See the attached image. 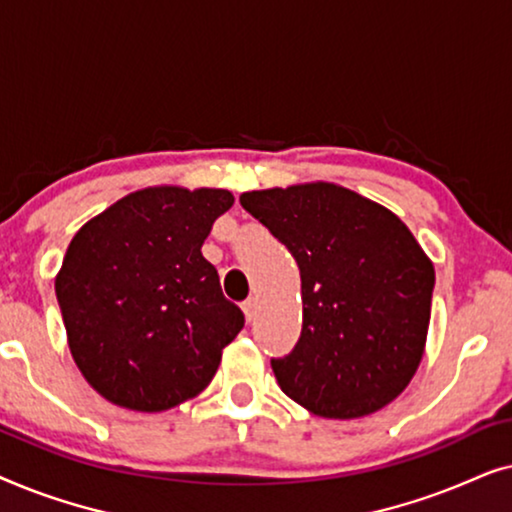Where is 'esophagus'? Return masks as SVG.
I'll use <instances>...</instances> for the list:
<instances>
[{"instance_id": "esophagus-1", "label": "esophagus", "mask_w": 512, "mask_h": 512, "mask_svg": "<svg viewBox=\"0 0 512 512\" xmlns=\"http://www.w3.org/2000/svg\"><path fill=\"white\" fill-rule=\"evenodd\" d=\"M256 305H258L256 298H247V300H244V303H242V310H244V314H247L249 321L256 317Z\"/></svg>"}]
</instances>
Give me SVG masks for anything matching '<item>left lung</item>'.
<instances>
[{
  "label": "left lung",
  "mask_w": 512,
  "mask_h": 512,
  "mask_svg": "<svg viewBox=\"0 0 512 512\" xmlns=\"http://www.w3.org/2000/svg\"><path fill=\"white\" fill-rule=\"evenodd\" d=\"M300 270L303 331L272 359L277 384L314 415L354 419L394 401L422 361L436 275L408 226L335 184L240 195Z\"/></svg>",
  "instance_id": "left-lung-1"
}]
</instances>
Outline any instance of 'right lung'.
Here are the masks:
<instances>
[{
    "mask_svg": "<svg viewBox=\"0 0 512 512\" xmlns=\"http://www.w3.org/2000/svg\"><path fill=\"white\" fill-rule=\"evenodd\" d=\"M233 202L223 188H144L69 242L55 296L76 366L107 401L160 412L212 382L244 314L200 247Z\"/></svg>",
    "mask_w": 512,
    "mask_h": 512,
    "instance_id": "1",
    "label": "right lung"
}]
</instances>
